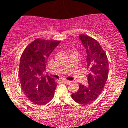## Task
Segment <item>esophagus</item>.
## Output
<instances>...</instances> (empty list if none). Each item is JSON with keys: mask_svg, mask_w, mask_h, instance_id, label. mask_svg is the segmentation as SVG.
Segmentation results:
<instances>
[{"mask_svg": "<svg viewBox=\"0 0 128 128\" xmlns=\"http://www.w3.org/2000/svg\"><path fill=\"white\" fill-rule=\"evenodd\" d=\"M62 81H63V82H65V83H70V81H68V80H62Z\"/></svg>", "mask_w": 128, "mask_h": 128, "instance_id": "1", "label": "esophagus"}]
</instances>
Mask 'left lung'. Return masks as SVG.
Instances as JSON below:
<instances>
[{
  "mask_svg": "<svg viewBox=\"0 0 128 128\" xmlns=\"http://www.w3.org/2000/svg\"><path fill=\"white\" fill-rule=\"evenodd\" d=\"M86 51L88 84H80L78 92L72 94L74 101L88 104L94 101L103 90L108 76V63L106 54L97 40L86 34L79 35Z\"/></svg>",
  "mask_w": 128,
  "mask_h": 128,
  "instance_id": "8db88e82",
  "label": "left lung"
}]
</instances>
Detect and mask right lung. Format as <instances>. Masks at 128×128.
Masks as SVG:
<instances>
[{
	"instance_id": "1",
	"label": "right lung",
	"mask_w": 128,
	"mask_h": 128,
	"mask_svg": "<svg viewBox=\"0 0 128 128\" xmlns=\"http://www.w3.org/2000/svg\"><path fill=\"white\" fill-rule=\"evenodd\" d=\"M61 41L38 38L29 44L20 57L18 76L26 97L35 104L48 103L54 96L57 83L44 72L47 60Z\"/></svg>"
}]
</instances>
